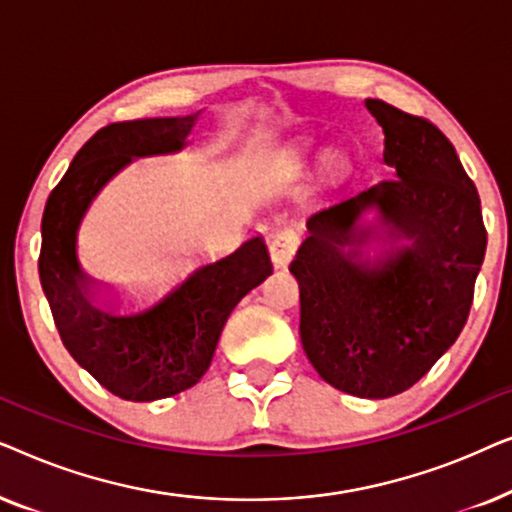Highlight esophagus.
I'll return each mask as SVG.
<instances>
[{
	"label": "esophagus",
	"mask_w": 512,
	"mask_h": 512,
	"mask_svg": "<svg viewBox=\"0 0 512 512\" xmlns=\"http://www.w3.org/2000/svg\"><path fill=\"white\" fill-rule=\"evenodd\" d=\"M298 233L293 228H282L277 230L275 235H272L270 240V256H272V263L277 265V268H284V265H289V261L293 256H296L298 251Z\"/></svg>",
	"instance_id": "1"
}]
</instances>
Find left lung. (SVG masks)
<instances>
[{
	"label": "left lung",
	"instance_id": "1",
	"mask_svg": "<svg viewBox=\"0 0 512 512\" xmlns=\"http://www.w3.org/2000/svg\"><path fill=\"white\" fill-rule=\"evenodd\" d=\"M366 109L384 132L391 179L312 209L289 270L314 370L377 401L422 380L459 338L487 230L450 139L382 100Z\"/></svg>",
	"mask_w": 512,
	"mask_h": 512
}]
</instances>
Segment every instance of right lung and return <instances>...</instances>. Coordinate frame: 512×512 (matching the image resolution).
I'll list each match as a JSON object with an SVG mask.
<instances>
[{"instance_id":"1","label":"right lung","mask_w":512,"mask_h":512,"mask_svg":"<svg viewBox=\"0 0 512 512\" xmlns=\"http://www.w3.org/2000/svg\"><path fill=\"white\" fill-rule=\"evenodd\" d=\"M198 114L114 123L95 132L48 195L39 279L67 352L104 389L149 403L191 389L207 373L235 305L272 275L263 235L200 263L151 305L81 265L79 228L102 188L132 160L186 146Z\"/></svg>"}]
</instances>
